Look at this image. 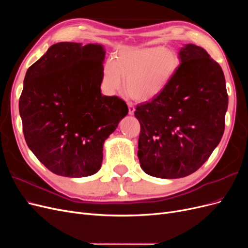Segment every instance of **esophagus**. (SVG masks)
I'll return each mask as SVG.
<instances>
[{"instance_id": "1", "label": "esophagus", "mask_w": 248, "mask_h": 248, "mask_svg": "<svg viewBox=\"0 0 248 248\" xmlns=\"http://www.w3.org/2000/svg\"><path fill=\"white\" fill-rule=\"evenodd\" d=\"M127 104H128V112H129V115H133L134 114V110H136V108H134L132 102H128Z\"/></svg>"}]
</instances>
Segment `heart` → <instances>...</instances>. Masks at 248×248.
<instances>
[{"label": "heart", "instance_id": "heart-1", "mask_svg": "<svg viewBox=\"0 0 248 248\" xmlns=\"http://www.w3.org/2000/svg\"><path fill=\"white\" fill-rule=\"evenodd\" d=\"M180 66L171 47L142 46L120 49L103 65L102 85L109 94L123 87L133 99L146 101L158 96L175 77Z\"/></svg>", "mask_w": 248, "mask_h": 248}]
</instances>
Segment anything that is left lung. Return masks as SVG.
<instances>
[{
	"label": "left lung",
	"mask_w": 248,
	"mask_h": 248,
	"mask_svg": "<svg viewBox=\"0 0 248 248\" xmlns=\"http://www.w3.org/2000/svg\"><path fill=\"white\" fill-rule=\"evenodd\" d=\"M179 57L181 64L168 87L134 111L140 124V167L157 178L192 174L224 131L229 99L221 67L194 44H186Z\"/></svg>",
	"instance_id": "1"
}]
</instances>
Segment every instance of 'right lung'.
Wrapping results in <instances>:
<instances>
[{
  "mask_svg": "<svg viewBox=\"0 0 248 248\" xmlns=\"http://www.w3.org/2000/svg\"><path fill=\"white\" fill-rule=\"evenodd\" d=\"M106 51L99 44L60 42L29 67L19 98L22 131L38 160L59 176L98 171L103 142L128 108L101 94Z\"/></svg>",
  "mask_w": 248,
  "mask_h": 248,
  "instance_id": "add662e5",
  "label": "right lung"
}]
</instances>
